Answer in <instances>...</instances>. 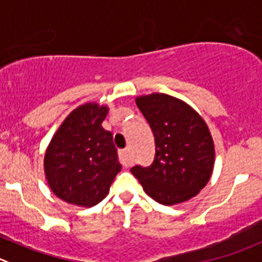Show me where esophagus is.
<instances>
[{
  "instance_id": "esophagus-1",
  "label": "esophagus",
  "mask_w": 262,
  "mask_h": 262,
  "mask_svg": "<svg viewBox=\"0 0 262 262\" xmlns=\"http://www.w3.org/2000/svg\"><path fill=\"white\" fill-rule=\"evenodd\" d=\"M119 159H120V163L124 165V167H130L133 160H132V156H130V150L129 148H124V150H120L119 151Z\"/></svg>"
}]
</instances>
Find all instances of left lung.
Instances as JSON below:
<instances>
[{
	"label": "left lung",
	"instance_id": "obj_1",
	"mask_svg": "<svg viewBox=\"0 0 262 262\" xmlns=\"http://www.w3.org/2000/svg\"><path fill=\"white\" fill-rule=\"evenodd\" d=\"M155 138L150 167L130 169L148 196L174 205L194 198L207 185L214 165V145L204 120L187 103L154 93L136 99Z\"/></svg>",
	"mask_w": 262,
	"mask_h": 262
}]
</instances>
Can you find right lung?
Wrapping results in <instances>:
<instances>
[{
    "label": "right lung",
    "mask_w": 262,
    "mask_h": 262,
    "mask_svg": "<svg viewBox=\"0 0 262 262\" xmlns=\"http://www.w3.org/2000/svg\"><path fill=\"white\" fill-rule=\"evenodd\" d=\"M108 108L86 103L73 110L46 148L43 168L51 191L80 207L106 198L121 170L112 133L102 128Z\"/></svg>",
    "instance_id": "right-lung-1"
}]
</instances>
